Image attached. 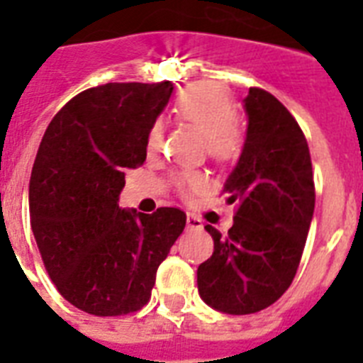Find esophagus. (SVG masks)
Listing matches in <instances>:
<instances>
[{
	"label": "esophagus",
	"mask_w": 363,
	"mask_h": 363,
	"mask_svg": "<svg viewBox=\"0 0 363 363\" xmlns=\"http://www.w3.org/2000/svg\"><path fill=\"white\" fill-rule=\"evenodd\" d=\"M203 227V223H201V220L198 216H194V214H187V229H201Z\"/></svg>",
	"instance_id": "esophagus-1"
}]
</instances>
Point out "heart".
Instances as JSON below:
<instances>
[{
	"label": "heart",
	"instance_id": "1",
	"mask_svg": "<svg viewBox=\"0 0 363 363\" xmlns=\"http://www.w3.org/2000/svg\"><path fill=\"white\" fill-rule=\"evenodd\" d=\"M176 118L194 125L205 136L207 152L214 160L234 158L242 147V134L234 123L236 105L225 86L218 83H196L179 92L174 99ZM163 143V123L154 121L147 133V149L158 150ZM176 189L185 196L198 194L207 187V178L200 171H184L172 178Z\"/></svg>",
	"mask_w": 363,
	"mask_h": 363
}]
</instances>
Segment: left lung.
Here are the masks:
<instances>
[{
	"mask_svg": "<svg viewBox=\"0 0 363 363\" xmlns=\"http://www.w3.org/2000/svg\"><path fill=\"white\" fill-rule=\"evenodd\" d=\"M243 108L245 143L223 185L238 209L223 236L205 227L214 252L198 267L201 300L227 314L258 313L289 289L314 213L313 165L300 125L264 89H249Z\"/></svg>",
	"mask_w": 363,
	"mask_h": 363,
	"instance_id": "obj_1",
	"label": "left lung"
}]
</instances>
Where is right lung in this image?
<instances>
[{
  "mask_svg": "<svg viewBox=\"0 0 363 363\" xmlns=\"http://www.w3.org/2000/svg\"><path fill=\"white\" fill-rule=\"evenodd\" d=\"M172 83H107L74 96L38 149L30 225L60 294L94 316L140 311L156 271L184 233V211L143 214L118 205L125 171L143 165L147 133Z\"/></svg>",
  "mask_w": 363,
  "mask_h": 363,
  "instance_id": "obj_1",
  "label": "right lung"
}]
</instances>
